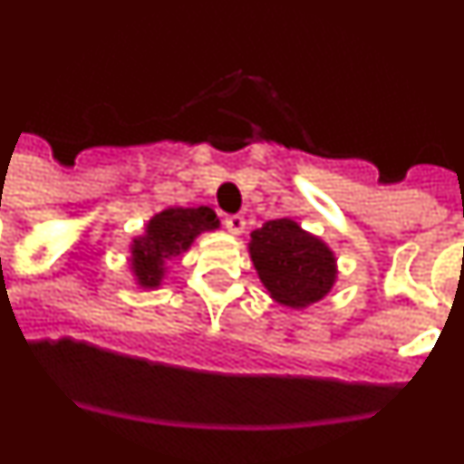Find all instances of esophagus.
I'll use <instances>...</instances> for the list:
<instances>
[{
    "label": "esophagus",
    "mask_w": 464,
    "mask_h": 464,
    "mask_svg": "<svg viewBox=\"0 0 464 464\" xmlns=\"http://www.w3.org/2000/svg\"><path fill=\"white\" fill-rule=\"evenodd\" d=\"M225 227H227V232H232V235H241L246 229L244 216H225Z\"/></svg>",
    "instance_id": "obj_1"
}]
</instances>
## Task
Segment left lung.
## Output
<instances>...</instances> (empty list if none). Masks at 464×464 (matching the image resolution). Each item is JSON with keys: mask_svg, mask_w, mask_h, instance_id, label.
Returning <instances> with one entry per match:
<instances>
[{"mask_svg": "<svg viewBox=\"0 0 464 464\" xmlns=\"http://www.w3.org/2000/svg\"><path fill=\"white\" fill-rule=\"evenodd\" d=\"M248 251L269 295L293 309L325 297L337 278L330 248L290 218L267 220L256 229Z\"/></svg>", "mask_w": 464, "mask_h": 464, "instance_id": "left-lung-1", "label": "left lung"}]
</instances>
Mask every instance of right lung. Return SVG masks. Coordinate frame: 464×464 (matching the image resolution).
<instances>
[{
	"label": "right lung",
	"instance_id": "right-lung-1",
	"mask_svg": "<svg viewBox=\"0 0 464 464\" xmlns=\"http://www.w3.org/2000/svg\"><path fill=\"white\" fill-rule=\"evenodd\" d=\"M220 220L208 207L165 208L146 225V235L132 244V272L141 288H158L165 276V262L190 248L204 229H216Z\"/></svg>",
	"mask_w": 464,
	"mask_h": 464
}]
</instances>
